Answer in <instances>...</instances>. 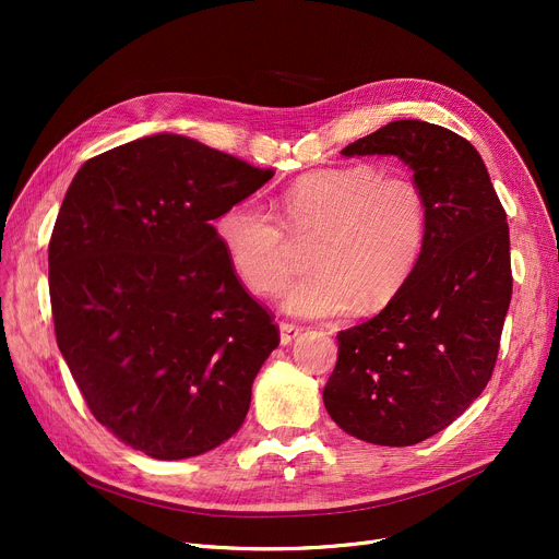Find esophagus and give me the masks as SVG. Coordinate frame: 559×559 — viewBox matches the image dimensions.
<instances>
[{
	"label": "esophagus",
	"mask_w": 559,
	"mask_h": 559,
	"mask_svg": "<svg viewBox=\"0 0 559 559\" xmlns=\"http://www.w3.org/2000/svg\"><path fill=\"white\" fill-rule=\"evenodd\" d=\"M278 329H281V344H292L301 335V329L297 324H289V321H281Z\"/></svg>",
	"instance_id": "1"
}]
</instances>
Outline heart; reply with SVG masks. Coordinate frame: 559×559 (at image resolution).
Wrapping results in <instances>:
<instances>
[{"label":"heart","mask_w":559,"mask_h":559,"mask_svg":"<svg viewBox=\"0 0 559 559\" xmlns=\"http://www.w3.org/2000/svg\"><path fill=\"white\" fill-rule=\"evenodd\" d=\"M281 209L283 222L255 199L233 203L217 219V235L233 270L258 297L276 295L295 270L288 235H317L314 270L283 297L285 310L299 317L388 306L424 249V192L407 176H383L371 165L308 171L281 194Z\"/></svg>","instance_id":"1"}]
</instances>
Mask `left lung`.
<instances>
[{
    "label": "left lung",
    "instance_id": "1",
    "mask_svg": "<svg viewBox=\"0 0 559 559\" xmlns=\"http://www.w3.org/2000/svg\"><path fill=\"white\" fill-rule=\"evenodd\" d=\"M399 156L426 199L413 274L373 319L337 333L324 388L331 419L380 447L444 430L487 388L512 299L510 228L476 146L419 120H396L342 156Z\"/></svg>",
    "mask_w": 559,
    "mask_h": 559
}]
</instances>
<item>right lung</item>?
I'll return each instance as SVG.
<instances>
[{
  "label": "right lung",
  "instance_id": "add662e5",
  "mask_svg": "<svg viewBox=\"0 0 559 559\" xmlns=\"http://www.w3.org/2000/svg\"><path fill=\"white\" fill-rule=\"evenodd\" d=\"M272 176L158 133L83 163L68 188L49 240L56 342L95 419L144 455H201L249 413L281 337L213 219Z\"/></svg>",
  "mask_w": 559,
  "mask_h": 559
}]
</instances>
